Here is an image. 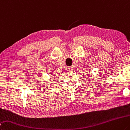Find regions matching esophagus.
<instances>
[{"label":"esophagus","instance_id":"esophagus-1","mask_svg":"<svg viewBox=\"0 0 130 130\" xmlns=\"http://www.w3.org/2000/svg\"><path fill=\"white\" fill-rule=\"evenodd\" d=\"M68 72H72L73 70V68L72 67H68Z\"/></svg>","mask_w":130,"mask_h":130}]
</instances>
